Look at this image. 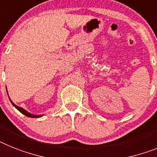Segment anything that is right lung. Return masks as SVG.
Returning a JSON list of instances; mask_svg holds the SVG:
<instances>
[{"label":"right lung","mask_w":157,"mask_h":157,"mask_svg":"<svg viewBox=\"0 0 157 157\" xmlns=\"http://www.w3.org/2000/svg\"><path fill=\"white\" fill-rule=\"evenodd\" d=\"M11 103L13 104V106H14V107L16 108V109H17V110H19V111L21 112V113H23L24 115H25L26 117H33V118H38V117H41V115H38V116L33 115V114H31V113H28L27 111H25V109H22V108L18 107L17 105H14V104L13 103V102H12V101H11Z\"/></svg>","instance_id":"right-lung-1"}]
</instances>
